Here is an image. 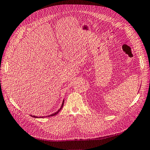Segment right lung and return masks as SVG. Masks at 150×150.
Listing matches in <instances>:
<instances>
[{
  "label": "right lung",
  "instance_id": "right-lung-1",
  "mask_svg": "<svg viewBox=\"0 0 150 150\" xmlns=\"http://www.w3.org/2000/svg\"><path fill=\"white\" fill-rule=\"evenodd\" d=\"M63 105H64V101H63V103H62V106H61V108H60V109H59L58 111H57L56 112H55V113H53V114H52V115H50L49 116H55L56 115H57V114L59 112V111H60V110H62V108H63ZM33 116V117H35V116Z\"/></svg>",
  "mask_w": 150,
  "mask_h": 150
}]
</instances>
